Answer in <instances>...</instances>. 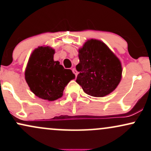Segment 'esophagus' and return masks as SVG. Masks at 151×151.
Segmentation results:
<instances>
[{
    "mask_svg": "<svg viewBox=\"0 0 151 151\" xmlns=\"http://www.w3.org/2000/svg\"><path fill=\"white\" fill-rule=\"evenodd\" d=\"M72 72H73V73H74V74H75V77H77V70H76L74 68L72 69Z\"/></svg>",
    "mask_w": 151,
    "mask_h": 151,
    "instance_id": "esophagus-1",
    "label": "esophagus"
}]
</instances>
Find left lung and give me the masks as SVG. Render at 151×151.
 Returning <instances> with one entry per match:
<instances>
[{
    "mask_svg": "<svg viewBox=\"0 0 151 151\" xmlns=\"http://www.w3.org/2000/svg\"><path fill=\"white\" fill-rule=\"evenodd\" d=\"M79 74L76 81L90 96L103 97L111 93L121 79L122 67L119 58L106 45L88 40L79 50Z\"/></svg>",
    "mask_w": 151,
    "mask_h": 151,
    "instance_id": "left-lung-1",
    "label": "left lung"
}]
</instances>
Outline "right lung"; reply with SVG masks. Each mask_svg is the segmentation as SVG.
Here are the masks:
<instances>
[{
    "label": "right lung",
    "instance_id": "obj_1",
    "mask_svg": "<svg viewBox=\"0 0 151 151\" xmlns=\"http://www.w3.org/2000/svg\"><path fill=\"white\" fill-rule=\"evenodd\" d=\"M55 50L39 47L31 54L25 72L26 82L37 97L55 101L62 97L65 87L75 75L54 61Z\"/></svg>",
    "mask_w": 151,
    "mask_h": 151
}]
</instances>
